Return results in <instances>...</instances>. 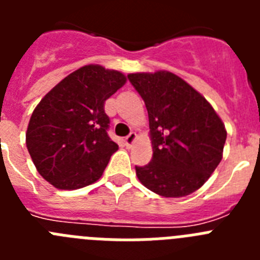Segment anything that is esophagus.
<instances>
[{
  "mask_svg": "<svg viewBox=\"0 0 260 260\" xmlns=\"http://www.w3.org/2000/svg\"><path fill=\"white\" fill-rule=\"evenodd\" d=\"M135 139H137V134H135L134 132H132V133H130V134L127 135V137L125 138V143H126V146H127V147H132L133 144H134Z\"/></svg>",
  "mask_w": 260,
  "mask_h": 260,
  "instance_id": "esophagus-1",
  "label": "esophagus"
}]
</instances>
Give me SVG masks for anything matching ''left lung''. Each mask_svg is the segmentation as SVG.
<instances>
[{
    "label": "left lung",
    "mask_w": 260,
    "mask_h": 260,
    "mask_svg": "<svg viewBox=\"0 0 260 260\" xmlns=\"http://www.w3.org/2000/svg\"><path fill=\"white\" fill-rule=\"evenodd\" d=\"M148 112L152 160L135 167L147 189L167 198L204 185L222 158L226 130L210 103L169 71L127 75Z\"/></svg>",
    "instance_id": "left-lung-1"
}]
</instances>
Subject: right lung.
Returning a JSON list of instances; mask_svg holds the SVG:
<instances>
[{
	"mask_svg": "<svg viewBox=\"0 0 260 260\" xmlns=\"http://www.w3.org/2000/svg\"><path fill=\"white\" fill-rule=\"evenodd\" d=\"M125 83L119 71L87 65L41 99L29 119L26 144L44 180L57 189L75 190L102 177L118 150L108 135L104 105Z\"/></svg>",
	"mask_w": 260,
	"mask_h": 260,
	"instance_id": "1",
	"label": "right lung"
}]
</instances>
